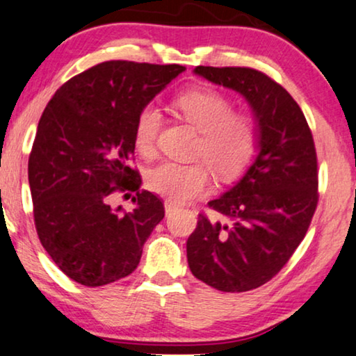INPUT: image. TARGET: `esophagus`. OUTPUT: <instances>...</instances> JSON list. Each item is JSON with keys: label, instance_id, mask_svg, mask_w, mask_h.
<instances>
[{"label": "esophagus", "instance_id": "esophagus-1", "mask_svg": "<svg viewBox=\"0 0 356 356\" xmlns=\"http://www.w3.org/2000/svg\"><path fill=\"white\" fill-rule=\"evenodd\" d=\"M178 209V206L175 202H170V201H165V212L167 213H170V212H173V211H177Z\"/></svg>", "mask_w": 356, "mask_h": 356}]
</instances>
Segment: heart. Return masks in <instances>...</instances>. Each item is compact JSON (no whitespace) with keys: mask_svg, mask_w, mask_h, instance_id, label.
I'll list each match as a JSON object with an SVG mask.
<instances>
[{"mask_svg":"<svg viewBox=\"0 0 356 356\" xmlns=\"http://www.w3.org/2000/svg\"><path fill=\"white\" fill-rule=\"evenodd\" d=\"M179 115L193 124L201 138L196 155L202 157L222 179H230L251 162L257 147V121L252 115L233 111V102L220 92L196 89L184 92L173 102ZM163 116L157 105L149 104L139 110L134 121V147L144 159L157 154V140ZM150 191L175 204H184L209 189L207 167L202 162H163L147 173Z\"/></svg>","mask_w":356,"mask_h":356,"instance_id":"heart-1","label":"heart"}]
</instances>
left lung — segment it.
Segmentation results:
<instances>
[{
    "instance_id": "8db88e82",
    "label": "left lung",
    "mask_w": 356,
    "mask_h": 356,
    "mask_svg": "<svg viewBox=\"0 0 356 356\" xmlns=\"http://www.w3.org/2000/svg\"><path fill=\"white\" fill-rule=\"evenodd\" d=\"M194 72L236 90L254 111L259 154L240 181L209 202L223 220L199 213L188 238L193 275L241 293L279 274L318 207V157L303 111L289 92L252 67L197 66Z\"/></svg>"
}]
</instances>
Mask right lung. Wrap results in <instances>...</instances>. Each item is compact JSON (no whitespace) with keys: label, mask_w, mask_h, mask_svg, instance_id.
<instances>
[{"label":"right lung","mask_w":356,"mask_h":356,"mask_svg":"<svg viewBox=\"0 0 356 356\" xmlns=\"http://www.w3.org/2000/svg\"><path fill=\"white\" fill-rule=\"evenodd\" d=\"M186 67L105 61L65 82L42 118L29 157L33 222L53 262L77 284L102 286L129 275L165 216L162 199L139 191L129 167L134 121ZM136 191L131 213L109 206Z\"/></svg>","instance_id":"obj_1"}]
</instances>
